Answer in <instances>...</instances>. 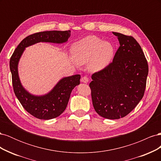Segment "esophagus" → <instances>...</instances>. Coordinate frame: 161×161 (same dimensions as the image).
<instances>
[{"label": "esophagus", "instance_id": "1", "mask_svg": "<svg viewBox=\"0 0 161 161\" xmlns=\"http://www.w3.org/2000/svg\"><path fill=\"white\" fill-rule=\"evenodd\" d=\"M81 82H84V83H87V82H89V78L87 77V76H86L82 77Z\"/></svg>", "mask_w": 161, "mask_h": 161}]
</instances>
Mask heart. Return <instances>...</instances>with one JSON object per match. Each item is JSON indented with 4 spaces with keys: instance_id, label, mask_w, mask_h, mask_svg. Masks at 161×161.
<instances>
[{
    "instance_id": "obj_1",
    "label": "heart",
    "mask_w": 161,
    "mask_h": 161,
    "mask_svg": "<svg viewBox=\"0 0 161 161\" xmlns=\"http://www.w3.org/2000/svg\"><path fill=\"white\" fill-rule=\"evenodd\" d=\"M72 54L78 64L88 63L89 70L97 72L109 64L114 56V47L109 42L89 36L72 46Z\"/></svg>"
}]
</instances>
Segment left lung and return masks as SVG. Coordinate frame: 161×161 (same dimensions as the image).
<instances>
[{"label":"left lung","instance_id":"obj_1","mask_svg":"<svg viewBox=\"0 0 161 161\" xmlns=\"http://www.w3.org/2000/svg\"><path fill=\"white\" fill-rule=\"evenodd\" d=\"M119 47L113 61L92 75L89 86L92 105L104 118H124L142 99L148 65L141 46L131 36L113 32Z\"/></svg>","mask_w":161,"mask_h":161}]
</instances>
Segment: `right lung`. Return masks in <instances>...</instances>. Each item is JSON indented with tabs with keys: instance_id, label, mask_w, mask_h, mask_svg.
<instances>
[{
	"instance_id": "add662e5",
	"label": "right lung",
	"mask_w": 161,
	"mask_h": 161,
	"mask_svg": "<svg viewBox=\"0 0 161 161\" xmlns=\"http://www.w3.org/2000/svg\"><path fill=\"white\" fill-rule=\"evenodd\" d=\"M70 36V30L38 32L28 36L19 43L10 59V70L14 92L23 108L29 114L40 119H51L61 115L69 101L70 93L80 84V75L65 77L59 81L48 94L34 96L24 89L19 79L17 65L25 48L38 42H66Z\"/></svg>"
}]
</instances>
